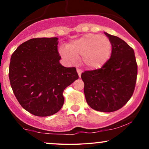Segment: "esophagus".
<instances>
[{"label":"esophagus","instance_id":"esophagus-1","mask_svg":"<svg viewBox=\"0 0 149 149\" xmlns=\"http://www.w3.org/2000/svg\"><path fill=\"white\" fill-rule=\"evenodd\" d=\"M77 72H78V76L80 77V76H81V73H82V71L79 69H76Z\"/></svg>","mask_w":149,"mask_h":149}]
</instances>
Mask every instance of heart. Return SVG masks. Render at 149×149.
Listing matches in <instances>:
<instances>
[{
  "label": "heart",
  "instance_id": "heart-1",
  "mask_svg": "<svg viewBox=\"0 0 149 149\" xmlns=\"http://www.w3.org/2000/svg\"><path fill=\"white\" fill-rule=\"evenodd\" d=\"M112 45L107 36L88 33L72 40L67 47H61L59 53L66 60L74 61L82 56V61L87 68L95 69L103 66L110 57Z\"/></svg>",
  "mask_w": 149,
  "mask_h": 149
}]
</instances>
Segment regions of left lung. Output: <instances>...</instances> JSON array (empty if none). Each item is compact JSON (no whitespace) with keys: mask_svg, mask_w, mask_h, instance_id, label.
Here are the masks:
<instances>
[{"mask_svg":"<svg viewBox=\"0 0 149 149\" xmlns=\"http://www.w3.org/2000/svg\"><path fill=\"white\" fill-rule=\"evenodd\" d=\"M112 45L111 58L101 69L85 71L87 103L94 110L113 112L122 108L132 95L137 76L134 49L120 38L104 32Z\"/></svg>","mask_w":149,"mask_h":149,"instance_id":"8db88e82","label":"left lung"}]
</instances>
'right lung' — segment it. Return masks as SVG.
Segmentation results:
<instances>
[{
  "label": "right lung",
  "mask_w": 149,
  "mask_h": 149,
  "mask_svg": "<svg viewBox=\"0 0 149 149\" xmlns=\"http://www.w3.org/2000/svg\"><path fill=\"white\" fill-rule=\"evenodd\" d=\"M58 38H37L21 44L12 54L10 85L26 111L36 116L59 111L64 102V89L78 78L75 67L59 62Z\"/></svg>",
  "instance_id": "right-lung-1"
}]
</instances>
